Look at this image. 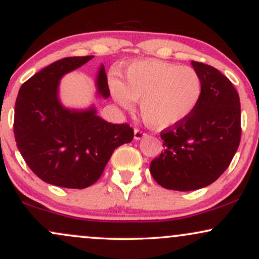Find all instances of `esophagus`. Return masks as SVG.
Here are the masks:
<instances>
[{
    "instance_id": "obj_1",
    "label": "esophagus",
    "mask_w": 259,
    "mask_h": 259,
    "mask_svg": "<svg viewBox=\"0 0 259 259\" xmlns=\"http://www.w3.org/2000/svg\"><path fill=\"white\" fill-rule=\"evenodd\" d=\"M147 134L145 132H142V130L140 129H135V132H134V139L135 140H141L142 138H145Z\"/></svg>"
}]
</instances>
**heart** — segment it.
Returning <instances> with one entry per match:
<instances>
[{"label":"heart","mask_w":259,"mask_h":259,"mask_svg":"<svg viewBox=\"0 0 259 259\" xmlns=\"http://www.w3.org/2000/svg\"><path fill=\"white\" fill-rule=\"evenodd\" d=\"M112 95L125 108L140 101V113L147 125L167 129L185 120L202 97V79L194 68L147 59L132 63L120 81L111 79Z\"/></svg>","instance_id":"b5f03b06"}]
</instances>
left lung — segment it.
Here are the masks:
<instances>
[{
	"mask_svg": "<svg viewBox=\"0 0 259 259\" xmlns=\"http://www.w3.org/2000/svg\"><path fill=\"white\" fill-rule=\"evenodd\" d=\"M203 85L195 111L160 133L162 153L150 164L153 179L164 189L192 191L210 185L227 170L241 139L240 97L215 68L191 62Z\"/></svg>",
	"mask_w": 259,
	"mask_h": 259,
	"instance_id": "8db88e82",
	"label": "left lung"
}]
</instances>
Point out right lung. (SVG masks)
Instances as JSON below:
<instances>
[{
  "label": "right lung",
  "mask_w": 259,
  "mask_h": 259,
  "mask_svg": "<svg viewBox=\"0 0 259 259\" xmlns=\"http://www.w3.org/2000/svg\"><path fill=\"white\" fill-rule=\"evenodd\" d=\"M94 56L67 57L50 64L20 86L14 108V138L28 167L45 183L85 189L96 183L113 151L134 138L129 124L103 120L88 111L64 108L58 100L59 80ZM97 94L109 96L105 67L96 80Z\"/></svg>",
  "instance_id": "1"
}]
</instances>
